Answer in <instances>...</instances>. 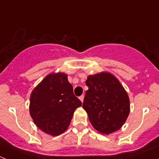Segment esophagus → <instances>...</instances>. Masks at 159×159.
Listing matches in <instances>:
<instances>
[{"label": "esophagus", "mask_w": 159, "mask_h": 159, "mask_svg": "<svg viewBox=\"0 0 159 159\" xmlns=\"http://www.w3.org/2000/svg\"><path fill=\"white\" fill-rule=\"evenodd\" d=\"M79 99H80V101H81V102H83V101H84V96H83V95L80 96V97H79Z\"/></svg>", "instance_id": "1"}]
</instances>
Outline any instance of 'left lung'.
Returning <instances> with one entry per match:
<instances>
[{"label": "left lung", "instance_id": "1", "mask_svg": "<svg viewBox=\"0 0 159 159\" xmlns=\"http://www.w3.org/2000/svg\"><path fill=\"white\" fill-rule=\"evenodd\" d=\"M85 83L89 90L82 107L93 127L105 134L119 130L130 111L129 96L121 83L108 72L89 75Z\"/></svg>", "mask_w": 159, "mask_h": 159}]
</instances>
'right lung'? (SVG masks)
<instances>
[{
    "label": "right lung",
    "mask_w": 159,
    "mask_h": 159,
    "mask_svg": "<svg viewBox=\"0 0 159 159\" xmlns=\"http://www.w3.org/2000/svg\"><path fill=\"white\" fill-rule=\"evenodd\" d=\"M81 102L64 73L50 74L30 94V114L37 127L52 136L66 131Z\"/></svg>",
    "instance_id": "1"
}]
</instances>
